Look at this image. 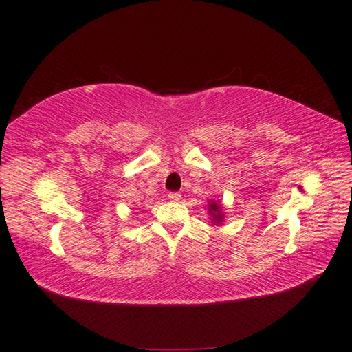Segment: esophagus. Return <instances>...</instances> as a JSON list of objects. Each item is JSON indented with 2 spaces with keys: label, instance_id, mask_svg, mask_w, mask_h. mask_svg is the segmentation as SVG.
<instances>
[{
  "label": "esophagus",
  "instance_id": "obj_1",
  "mask_svg": "<svg viewBox=\"0 0 352 352\" xmlns=\"http://www.w3.org/2000/svg\"><path fill=\"white\" fill-rule=\"evenodd\" d=\"M181 199H182V195L179 194V192H168V200L170 201H181Z\"/></svg>",
  "mask_w": 352,
  "mask_h": 352
}]
</instances>
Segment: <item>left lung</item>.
Returning <instances> with one entry per match:
<instances>
[{
	"label": "left lung",
	"mask_w": 352,
	"mask_h": 352,
	"mask_svg": "<svg viewBox=\"0 0 352 352\" xmlns=\"http://www.w3.org/2000/svg\"><path fill=\"white\" fill-rule=\"evenodd\" d=\"M208 209H209L212 224L222 226V222H224V219H226V213H224V206L221 204V201L219 200H209Z\"/></svg>",
	"instance_id": "8db88e82"
}]
</instances>
